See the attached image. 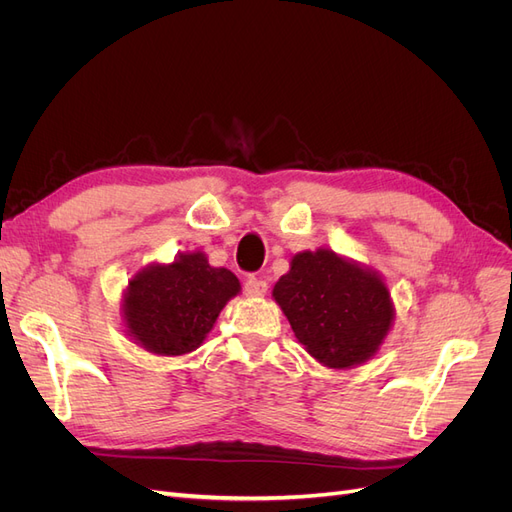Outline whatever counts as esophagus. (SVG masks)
Returning <instances> with one entry per match:
<instances>
[{"mask_svg": "<svg viewBox=\"0 0 512 512\" xmlns=\"http://www.w3.org/2000/svg\"><path fill=\"white\" fill-rule=\"evenodd\" d=\"M267 282L265 280H260V277H247L245 280V286H243V290H245V294L247 297H265L267 294Z\"/></svg>", "mask_w": 512, "mask_h": 512, "instance_id": "esophagus-1", "label": "esophagus"}]
</instances>
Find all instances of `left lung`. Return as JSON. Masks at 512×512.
<instances>
[{"label":"left lung","mask_w":512,"mask_h":512,"mask_svg":"<svg viewBox=\"0 0 512 512\" xmlns=\"http://www.w3.org/2000/svg\"><path fill=\"white\" fill-rule=\"evenodd\" d=\"M273 299L294 337L331 369L371 359L395 318L382 277L324 247L292 256L290 271L273 288Z\"/></svg>","instance_id":"obj_1"}]
</instances>
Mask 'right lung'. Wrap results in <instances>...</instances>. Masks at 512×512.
Wrapping results in <instances>:
<instances>
[{"mask_svg": "<svg viewBox=\"0 0 512 512\" xmlns=\"http://www.w3.org/2000/svg\"><path fill=\"white\" fill-rule=\"evenodd\" d=\"M241 284L224 267H211L203 252L177 256L170 265L138 271L123 294L128 335L145 350L179 356L205 342L224 305Z\"/></svg>", "mask_w": 512, "mask_h": 512, "instance_id": "add662e5", "label": "right lung"}]
</instances>
